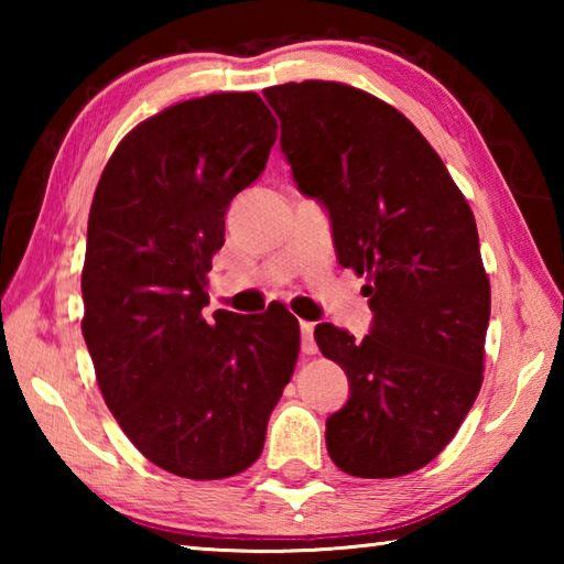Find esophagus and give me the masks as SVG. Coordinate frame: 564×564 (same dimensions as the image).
Listing matches in <instances>:
<instances>
[{
	"instance_id": "1",
	"label": "esophagus",
	"mask_w": 564,
	"mask_h": 564,
	"mask_svg": "<svg viewBox=\"0 0 564 564\" xmlns=\"http://www.w3.org/2000/svg\"><path fill=\"white\" fill-rule=\"evenodd\" d=\"M301 350L305 352V356H313V352L318 350L316 340H313V323L301 321Z\"/></svg>"
}]
</instances>
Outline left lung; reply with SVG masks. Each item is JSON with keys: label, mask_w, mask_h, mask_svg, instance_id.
Instances as JSON below:
<instances>
[{"label": "left lung", "mask_w": 564, "mask_h": 564, "mask_svg": "<svg viewBox=\"0 0 564 564\" xmlns=\"http://www.w3.org/2000/svg\"><path fill=\"white\" fill-rule=\"evenodd\" d=\"M305 196L326 204L338 263L366 275L370 336L316 326L350 398L326 423L356 477L420 470L453 441L482 386L490 279L475 216L413 121L343 82L263 89Z\"/></svg>", "instance_id": "8db88e82"}]
</instances>
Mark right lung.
Here are the masks:
<instances>
[{"instance_id": "1", "label": "right lung", "mask_w": 564, "mask_h": 564, "mask_svg": "<svg viewBox=\"0 0 564 564\" xmlns=\"http://www.w3.org/2000/svg\"><path fill=\"white\" fill-rule=\"evenodd\" d=\"M275 137L253 91L171 104L119 141L94 191L82 269L94 373L133 447L188 480L259 460L299 360V321L283 305L202 316L226 208L261 176Z\"/></svg>"}]
</instances>
